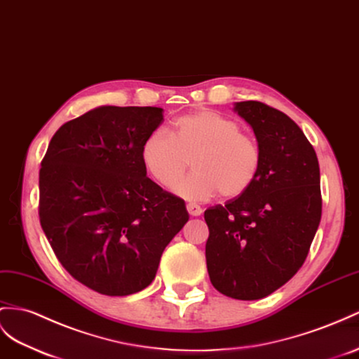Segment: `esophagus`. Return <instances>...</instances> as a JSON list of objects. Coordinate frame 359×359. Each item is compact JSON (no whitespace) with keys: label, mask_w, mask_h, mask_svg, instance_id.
I'll return each mask as SVG.
<instances>
[{"label":"esophagus","mask_w":359,"mask_h":359,"mask_svg":"<svg viewBox=\"0 0 359 359\" xmlns=\"http://www.w3.org/2000/svg\"><path fill=\"white\" fill-rule=\"evenodd\" d=\"M187 209H188V212H189L191 217H200L201 212H203V209H201V208H200L198 205H196V203H188V205H187Z\"/></svg>","instance_id":"obj_1"}]
</instances>
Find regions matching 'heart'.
<instances>
[{
    "label": "heart",
    "mask_w": 359,
    "mask_h": 359,
    "mask_svg": "<svg viewBox=\"0 0 359 359\" xmlns=\"http://www.w3.org/2000/svg\"><path fill=\"white\" fill-rule=\"evenodd\" d=\"M191 158L195 170L172 192L189 201L217 196L236 198L249 191L261 170V150L233 119L212 110H197L172 123L171 136L154 130L145 137L141 159L150 176L171 187Z\"/></svg>",
    "instance_id": "b5f03b06"
}]
</instances>
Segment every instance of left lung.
<instances>
[{"label": "left lung", "mask_w": 359, "mask_h": 359, "mask_svg": "<svg viewBox=\"0 0 359 359\" xmlns=\"http://www.w3.org/2000/svg\"><path fill=\"white\" fill-rule=\"evenodd\" d=\"M252 127L261 170L243 196L205 212L210 282L227 297L258 300L287 283L305 262L321 218L320 167L302 128L278 109L238 101Z\"/></svg>", "instance_id": "1"}]
</instances>
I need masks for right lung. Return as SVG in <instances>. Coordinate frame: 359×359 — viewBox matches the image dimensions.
I'll return each instance as SVG.
<instances>
[{
    "instance_id": "add662e5",
    "label": "right lung",
    "mask_w": 359,
    "mask_h": 359,
    "mask_svg": "<svg viewBox=\"0 0 359 359\" xmlns=\"http://www.w3.org/2000/svg\"><path fill=\"white\" fill-rule=\"evenodd\" d=\"M161 107L100 106L63 124L39 171L41 226L65 270L106 296L149 287L189 219L185 201L147 177L145 137Z\"/></svg>"
}]
</instances>
